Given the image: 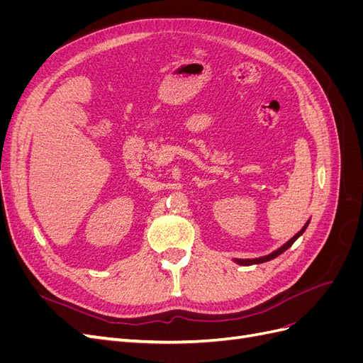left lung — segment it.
<instances>
[{
	"label": "left lung",
	"instance_id": "1",
	"mask_svg": "<svg viewBox=\"0 0 363 363\" xmlns=\"http://www.w3.org/2000/svg\"><path fill=\"white\" fill-rule=\"evenodd\" d=\"M307 225H309V221H307L306 224H304V227L300 230L298 233H296L294 238H291L286 244L284 245H281L279 250H276V251H272L271 255H268V256H263V257H259V259H235V262L236 263H239V265H255V263H263V262H268V260H271V259H274V257H277L279 255H281L283 251H286L296 239H298L303 233H304V230L307 228Z\"/></svg>",
	"mask_w": 363,
	"mask_h": 363
}]
</instances>
